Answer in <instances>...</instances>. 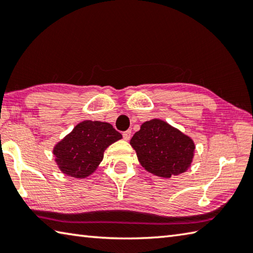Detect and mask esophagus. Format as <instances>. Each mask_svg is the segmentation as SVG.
Masks as SVG:
<instances>
[{"label":"esophagus","instance_id":"34e87169","mask_svg":"<svg viewBox=\"0 0 253 253\" xmlns=\"http://www.w3.org/2000/svg\"><path fill=\"white\" fill-rule=\"evenodd\" d=\"M130 138H131V131L130 130L123 132V139L124 140L127 141V140H130Z\"/></svg>","mask_w":253,"mask_h":253}]
</instances>
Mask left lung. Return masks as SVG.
Here are the masks:
<instances>
[{
  "instance_id": "obj_1",
  "label": "left lung",
  "mask_w": 253,
  "mask_h": 253,
  "mask_svg": "<svg viewBox=\"0 0 253 253\" xmlns=\"http://www.w3.org/2000/svg\"><path fill=\"white\" fill-rule=\"evenodd\" d=\"M130 144L145 170L167 179L189 169L196 149L190 136L160 119L142 123Z\"/></svg>"
}]
</instances>
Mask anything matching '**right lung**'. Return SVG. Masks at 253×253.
<instances>
[{
    "mask_svg": "<svg viewBox=\"0 0 253 253\" xmlns=\"http://www.w3.org/2000/svg\"><path fill=\"white\" fill-rule=\"evenodd\" d=\"M120 139L121 133L110 123L85 120L54 145L53 154L62 173L84 179L96 170L106 148Z\"/></svg>",
    "mask_w": 253,
    "mask_h": 253,
    "instance_id": "1",
    "label": "right lung"
}]
</instances>
